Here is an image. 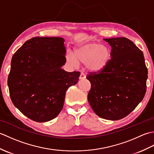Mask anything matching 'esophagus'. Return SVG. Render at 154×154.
Listing matches in <instances>:
<instances>
[{
  "label": "esophagus",
  "instance_id": "1",
  "mask_svg": "<svg viewBox=\"0 0 154 154\" xmlns=\"http://www.w3.org/2000/svg\"><path fill=\"white\" fill-rule=\"evenodd\" d=\"M85 78H86L85 74L84 73H81L79 79H85Z\"/></svg>",
  "mask_w": 154,
  "mask_h": 154
}]
</instances>
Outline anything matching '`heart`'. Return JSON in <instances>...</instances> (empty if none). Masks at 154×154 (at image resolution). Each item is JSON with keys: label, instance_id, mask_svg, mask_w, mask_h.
<instances>
[{"label": "heart", "instance_id": "heart-1", "mask_svg": "<svg viewBox=\"0 0 154 154\" xmlns=\"http://www.w3.org/2000/svg\"><path fill=\"white\" fill-rule=\"evenodd\" d=\"M110 57V49L95 41L81 44L75 49L74 55L67 54L69 63L73 65H77L78 63H85L87 69L94 73L104 69L109 63Z\"/></svg>", "mask_w": 154, "mask_h": 154}]
</instances>
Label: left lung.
I'll use <instances>...</instances> for the list:
<instances>
[{
	"label": "left lung",
	"mask_w": 154,
	"mask_h": 154,
	"mask_svg": "<svg viewBox=\"0 0 154 154\" xmlns=\"http://www.w3.org/2000/svg\"><path fill=\"white\" fill-rule=\"evenodd\" d=\"M112 48L106 67L90 72L88 101L97 115L104 119H122L133 111L146 92L148 69L143 52L126 38L104 39Z\"/></svg>",
	"instance_id": "1"
}]
</instances>
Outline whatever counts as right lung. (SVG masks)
Here are the masks:
<instances>
[{
	"mask_svg": "<svg viewBox=\"0 0 154 154\" xmlns=\"http://www.w3.org/2000/svg\"><path fill=\"white\" fill-rule=\"evenodd\" d=\"M64 40L35 37L13 55L8 77L12 103L38 122L55 119L63 109L68 88L78 82L80 72H67Z\"/></svg>",
	"mask_w": 154,
	"mask_h": 154,
	"instance_id": "add662e5",
	"label": "right lung"
}]
</instances>
